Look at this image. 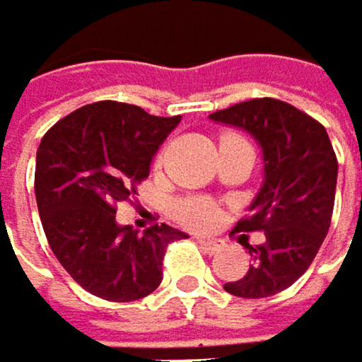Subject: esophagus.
Listing matches in <instances>:
<instances>
[{"label":"esophagus","instance_id":"esophagus-1","mask_svg":"<svg viewBox=\"0 0 362 362\" xmlns=\"http://www.w3.org/2000/svg\"><path fill=\"white\" fill-rule=\"evenodd\" d=\"M197 244L202 246L206 252H217V250L224 246L222 240H206V237H197Z\"/></svg>","mask_w":362,"mask_h":362}]
</instances>
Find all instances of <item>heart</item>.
Returning <instances> with one entry per match:
<instances>
[{"label":"heart","mask_w":362,"mask_h":362,"mask_svg":"<svg viewBox=\"0 0 362 362\" xmlns=\"http://www.w3.org/2000/svg\"><path fill=\"white\" fill-rule=\"evenodd\" d=\"M226 138H235V136H224L222 140H226ZM173 213L185 226H191L197 230L211 228L217 220H220V209H217V204L213 202V199L199 197V195L177 199L175 206H173Z\"/></svg>","instance_id":"b5f03b06"}]
</instances>
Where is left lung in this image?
I'll return each mask as SVG.
<instances>
[{"label":"left lung","mask_w":362,"mask_h":362,"mask_svg":"<svg viewBox=\"0 0 362 362\" xmlns=\"http://www.w3.org/2000/svg\"><path fill=\"white\" fill-rule=\"evenodd\" d=\"M211 120L248 132L264 151V182L235 230H264L250 246L252 264L224 290L264 299L290 288L317 257L334 211L339 163L319 120L277 98H252L211 114ZM244 237V235H242Z\"/></svg>","instance_id":"left-lung-1"}]
</instances>
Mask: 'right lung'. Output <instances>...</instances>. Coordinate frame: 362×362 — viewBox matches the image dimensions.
I'll list each match as a JSON object with an SVG mask.
<instances>
[{"instance_id": "1", "label": "right lung", "mask_w": 362, "mask_h": 362, "mask_svg": "<svg viewBox=\"0 0 362 362\" xmlns=\"http://www.w3.org/2000/svg\"><path fill=\"white\" fill-rule=\"evenodd\" d=\"M180 116L98 100L47 129L37 149L35 195L43 233L59 264L88 292L136 301L163 281V259L187 233L156 224L145 233L116 222V204L149 175L151 158Z\"/></svg>"}]
</instances>
